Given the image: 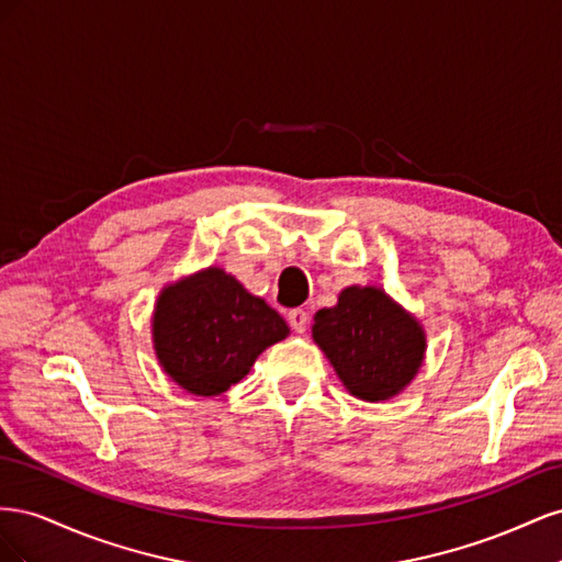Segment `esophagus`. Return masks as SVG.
<instances>
[{"label":"esophagus","instance_id":"34e87169","mask_svg":"<svg viewBox=\"0 0 562 562\" xmlns=\"http://www.w3.org/2000/svg\"><path fill=\"white\" fill-rule=\"evenodd\" d=\"M288 323H291V328L295 333H304L310 326V314L304 310H291L288 312Z\"/></svg>","mask_w":562,"mask_h":562}]
</instances>
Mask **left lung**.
<instances>
[{
  "instance_id": "1",
  "label": "left lung",
  "mask_w": 562,
  "mask_h": 562,
  "mask_svg": "<svg viewBox=\"0 0 562 562\" xmlns=\"http://www.w3.org/2000/svg\"><path fill=\"white\" fill-rule=\"evenodd\" d=\"M312 337L349 394L370 403L401 394L427 351L419 321L375 285L345 288L316 312Z\"/></svg>"
}]
</instances>
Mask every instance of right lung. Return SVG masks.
<instances>
[{"instance_id": "1", "label": "right lung", "mask_w": 562, "mask_h": 562, "mask_svg": "<svg viewBox=\"0 0 562 562\" xmlns=\"http://www.w3.org/2000/svg\"><path fill=\"white\" fill-rule=\"evenodd\" d=\"M285 321L220 267L166 285L151 316L159 366L194 396H220L288 337Z\"/></svg>"}]
</instances>
